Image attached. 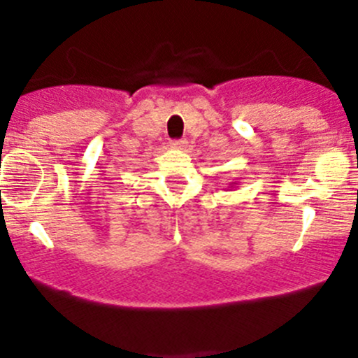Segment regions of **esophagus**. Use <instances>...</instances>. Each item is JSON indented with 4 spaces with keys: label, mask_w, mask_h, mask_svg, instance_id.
Instances as JSON below:
<instances>
[{
    "label": "esophagus",
    "mask_w": 358,
    "mask_h": 358,
    "mask_svg": "<svg viewBox=\"0 0 358 358\" xmlns=\"http://www.w3.org/2000/svg\"><path fill=\"white\" fill-rule=\"evenodd\" d=\"M187 143H189V142H187V140H183V138H182V140H173V142L169 143V145H171L173 149H185Z\"/></svg>",
    "instance_id": "1"
}]
</instances>
